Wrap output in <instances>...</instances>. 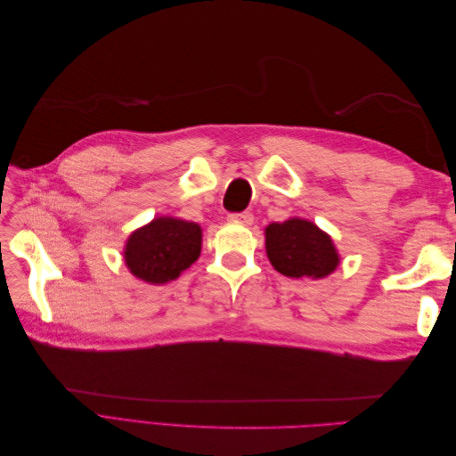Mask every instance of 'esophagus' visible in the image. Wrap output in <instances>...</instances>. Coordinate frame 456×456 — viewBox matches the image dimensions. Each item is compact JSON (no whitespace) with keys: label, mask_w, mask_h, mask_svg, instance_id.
Segmentation results:
<instances>
[{"label":"esophagus","mask_w":456,"mask_h":456,"mask_svg":"<svg viewBox=\"0 0 456 456\" xmlns=\"http://www.w3.org/2000/svg\"><path fill=\"white\" fill-rule=\"evenodd\" d=\"M228 220H236V223H241L245 226H251L253 224V213H249V211L232 213V215H228Z\"/></svg>","instance_id":"34e87169"}]
</instances>
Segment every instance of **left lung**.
Segmentation results:
<instances>
[{"label":"left lung","instance_id":"left-lung-1","mask_svg":"<svg viewBox=\"0 0 456 456\" xmlns=\"http://www.w3.org/2000/svg\"><path fill=\"white\" fill-rule=\"evenodd\" d=\"M266 255L272 266L287 278L322 280L333 273L340 256L323 230L310 220L289 218L265 230Z\"/></svg>","mask_w":456,"mask_h":456}]
</instances>
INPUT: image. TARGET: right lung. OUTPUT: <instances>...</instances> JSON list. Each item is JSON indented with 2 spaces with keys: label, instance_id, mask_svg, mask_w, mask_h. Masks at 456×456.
Wrapping results in <instances>:
<instances>
[{
  "label": "right lung",
  "instance_id": "obj_1",
  "mask_svg": "<svg viewBox=\"0 0 456 456\" xmlns=\"http://www.w3.org/2000/svg\"><path fill=\"white\" fill-rule=\"evenodd\" d=\"M200 253V224L183 218L158 216L131 233L123 258L136 278L151 285H163L194 265Z\"/></svg>",
  "mask_w": 456,
  "mask_h": 456
}]
</instances>
